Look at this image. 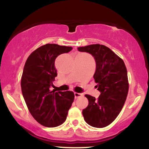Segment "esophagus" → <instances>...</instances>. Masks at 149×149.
<instances>
[{"instance_id":"34e87169","label":"esophagus","mask_w":149,"mask_h":149,"mask_svg":"<svg viewBox=\"0 0 149 149\" xmlns=\"http://www.w3.org/2000/svg\"><path fill=\"white\" fill-rule=\"evenodd\" d=\"M74 94L75 98H77V97H81V96H82V95H83L82 93H77V92H74Z\"/></svg>"}]
</instances>
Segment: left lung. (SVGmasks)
Returning <instances> with one entry per match:
<instances>
[{
  "mask_svg": "<svg viewBox=\"0 0 149 149\" xmlns=\"http://www.w3.org/2000/svg\"><path fill=\"white\" fill-rule=\"evenodd\" d=\"M79 52L90 54L95 59L93 74L98 98L85 95L89 104L83 110L85 122L94 127L109 125L121 112L127 97L129 85L125 63L111 49L103 45L93 44L78 47Z\"/></svg>",
  "mask_w": 149,
  "mask_h": 149,
  "instance_id": "8db88e82",
  "label": "left lung"
}]
</instances>
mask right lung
<instances>
[{
	"instance_id": "obj_1",
	"label": "right lung",
	"mask_w": 149,
	"mask_h": 149,
	"mask_svg": "<svg viewBox=\"0 0 149 149\" xmlns=\"http://www.w3.org/2000/svg\"><path fill=\"white\" fill-rule=\"evenodd\" d=\"M72 47L46 44L34 51L24 65L21 80L22 95L34 119L42 125L55 127L66 121L74 99L72 91H51L57 76V57Z\"/></svg>"
}]
</instances>
